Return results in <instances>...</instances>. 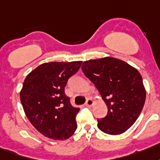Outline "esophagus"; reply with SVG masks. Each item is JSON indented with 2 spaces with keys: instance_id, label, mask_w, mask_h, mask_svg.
Listing matches in <instances>:
<instances>
[{
  "instance_id": "obj_1",
  "label": "esophagus",
  "mask_w": 160,
  "mask_h": 160,
  "mask_svg": "<svg viewBox=\"0 0 160 160\" xmlns=\"http://www.w3.org/2000/svg\"><path fill=\"white\" fill-rule=\"evenodd\" d=\"M94 101L92 100L91 98H88V100H87V101H86V104H85V106L86 107H92L93 105H94Z\"/></svg>"
}]
</instances>
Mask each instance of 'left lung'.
<instances>
[{"instance_id":"left-lung-1","label":"left lung","mask_w":160,"mask_h":160,"mask_svg":"<svg viewBox=\"0 0 160 160\" xmlns=\"http://www.w3.org/2000/svg\"><path fill=\"white\" fill-rule=\"evenodd\" d=\"M84 75L94 84L107 106L97 126L108 135H120L139 117L146 100L142 76L135 67L113 57L89 59L82 66Z\"/></svg>"}]
</instances>
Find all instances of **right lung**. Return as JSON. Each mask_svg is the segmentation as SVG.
Returning <instances> with one entry per match:
<instances>
[{"mask_svg": "<svg viewBox=\"0 0 160 160\" xmlns=\"http://www.w3.org/2000/svg\"><path fill=\"white\" fill-rule=\"evenodd\" d=\"M82 63H43L24 79L20 91L24 113L37 130L48 138L66 140L77 129L76 116L80 108L72 107L65 87Z\"/></svg>", "mask_w": 160, "mask_h": 160, "instance_id": "1", "label": "right lung"}]
</instances>
